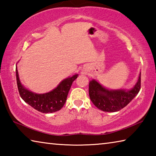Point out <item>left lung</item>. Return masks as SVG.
I'll list each match as a JSON object with an SVG mask.
<instances>
[{
  "mask_svg": "<svg viewBox=\"0 0 156 156\" xmlns=\"http://www.w3.org/2000/svg\"><path fill=\"white\" fill-rule=\"evenodd\" d=\"M141 86V73L138 82L130 90H110L95 80L89 84V94L91 102L99 109L107 112H115L126 107L137 94Z\"/></svg>",
  "mask_w": 156,
  "mask_h": 156,
  "instance_id": "8db88e82",
  "label": "left lung"
}]
</instances>
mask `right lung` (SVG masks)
<instances>
[{
    "label": "right lung",
    "instance_id": "obj_1",
    "mask_svg": "<svg viewBox=\"0 0 156 156\" xmlns=\"http://www.w3.org/2000/svg\"><path fill=\"white\" fill-rule=\"evenodd\" d=\"M18 91L22 99L34 109L43 113L56 112L62 109L67 100L71 86L78 77V74L63 80L56 88L45 94H36L25 88L18 77L17 67L16 69Z\"/></svg>",
    "mask_w": 156,
    "mask_h": 156
}]
</instances>
